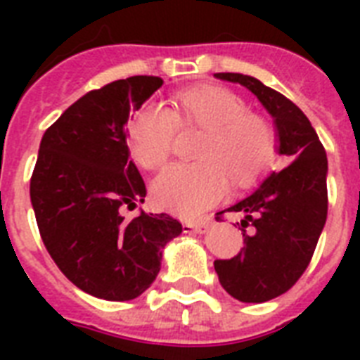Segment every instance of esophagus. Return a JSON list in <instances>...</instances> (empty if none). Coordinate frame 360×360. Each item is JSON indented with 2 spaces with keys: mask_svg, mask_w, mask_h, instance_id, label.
Segmentation results:
<instances>
[{
  "mask_svg": "<svg viewBox=\"0 0 360 360\" xmlns=\"http://www.w3.org/2000/svg\"><path fill=\"white\" fill-rule=\"evenodd\" d=\"M207 226L209 222H205V220H202V222H185L183 224V231L185 233H192V231L194 233H203V231L207 230Z\"/></svg>",
  "mask_w": 360,
  "mask_h": 360,
  "instance_id": "obj_1",
  "label": "esophagus"
}]
</instances>
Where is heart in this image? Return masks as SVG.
<instances>
[{"instance_id":"1","label":"heart","mask_w":360,"mask_h":360,"mask_svg":"<svg viewBox=\"0 0 360 360\" xmlns=\"http://www.w3.org/2000/svg\"><path fill=\"white\" fill-rule=\"evenodd\" d=\"M181 129L205 130L198 158L174 164L153 183V198L166 211L198 217L228 194L230 179L248 185L267 168L276 153L273 124L250 112L239 93L222 86L185 89L174 110L147 103L127 123L130 155L141 168L158 169L168 162Z\"/></svg>"}]
</instances>
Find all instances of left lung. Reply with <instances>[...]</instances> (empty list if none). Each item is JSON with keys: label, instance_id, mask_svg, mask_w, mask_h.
<instances>
[{"label": "left lung", "instance_id": "left-lung-1", "mask_svg": "<svg viewBox=\"0 0 360 360\" xmlns=\"http://www.w3.org/2000/svg\"><path fill=\"white\" fill-rule=\"evenodd\" d=\"M248 87L274 117L288 166L274 172L236 205L245 246L231 259H214L220 285L243 302H265L291 290L307 271L327 220V155L299 106L254 76L217 72Z\"/></svg>", "mask_w": 360, "mask_h": 360}]
</instances>
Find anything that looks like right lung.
Returning a JSON list of instances; mask_svg holds the SVG:
<instances>
[{"instance_id": "right-lung-1", "label": "right lung", "mask_w": 360, "mask_h": 360, "mask_svg": "<svg viewBox=\"0 0 360 360\" xmlns=\"http://www.w3.org/2000/svg\"><path fill=\"white\" fill-rule=\"evenodd\" d=\"M160 86L158 76H130L86 93L48 127L31 174L48 254L76 288L106 301L141 295L160 271L164 245L183 231L166 213L123 217L147 194L124 123Z\"/></svg>"}]
</instances>
